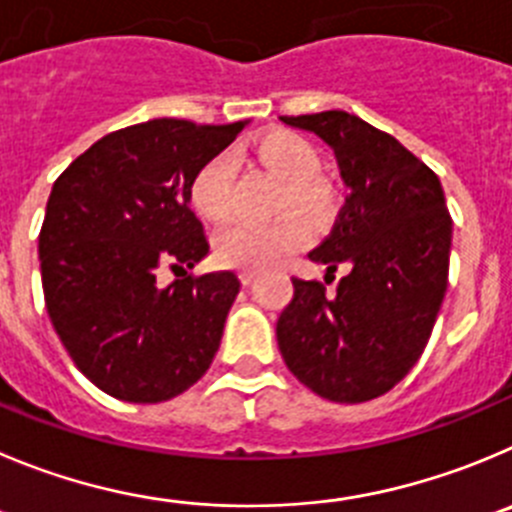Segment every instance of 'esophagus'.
Segmentation results:
<instances>
[{"label": "esophagus", "instance_id": "1", "mask_svg": "<svg viewBox=\"0 0 512 512\" xmlns=\"http://www.w3.org/2000/svg\"><path fill=\"white\" fill-rule=\"evenodd\" d=\"M255 278H257V272H252V270H242L240 272L242 285H252V283H255Z\"/></svg>", "mask_w": 512, "mask_h": 512}]
</instances>
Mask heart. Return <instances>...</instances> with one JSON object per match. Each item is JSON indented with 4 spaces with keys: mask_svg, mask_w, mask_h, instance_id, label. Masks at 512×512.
I'll use <instances>...</instances> for the list:
<instances>
[{
    "mask_svg": "<svg viewBox=\"0 0 512 512\" xmlns=\"http://www.w3.org/2000/svg\"><path fill=\"white\" fill-rule=\"evenodd\" d=\"M257 164L283 181L278 197V219L272 222H237L219 232L214 257L234 270H265L308 240L310 224L326 222L333 209L331 186L321 176V154L295 131H270L255 143ZM191 209L212 224H224L234 214V161L229 154H214L191 176ZM293 211H298L293 215Z\"/></svg>",
    "mask_w": 512,
    "mask_h": 512,
    "instance_id": "1",
    "label": "heart"
}]
</instances>
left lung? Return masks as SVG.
<instances>
[{
  "label": "left lung",
  "mask_w": 512,
  "mask_h": 512,
  "mask_svg": "<svg viewBox=\"0 0 512 512\" xmlns=\"http://www.w3.org/2000/svg\"><path fill=\"white\" fill-rule=\"evenodd\" d=\"M280 121L323 138L348 186L331 234L308 255L326 265V283L338 267L346 275L333 295L293 278L280 353L323 399H376L417 364L447 293L452 217L442 184L394 136L346 111Z\"/></svg>",
  "instance_id": "8db88e82"
}]
</instances>
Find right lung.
<instances>
[{
	"instance_id": "right-lung-1",
	"label": "right lung",
	"mask_w": 512,
	"mask_h": 512,
	"mask_svg": "<svg viewBox=\"0 0 512 512\" xmlns=\"http://www.w3.org/2000/svg\"><path fill=\"white\" fill-rule=\"evenodd\" d=\"M245 126L154 118L108 133L57 176L40 229L45 305L75 366L105 394L156 404L212 366L240 280L186 272L209 252L189 184ZM161 266L185 278L161 289Z\"/></svg>"
}]
</instances>
